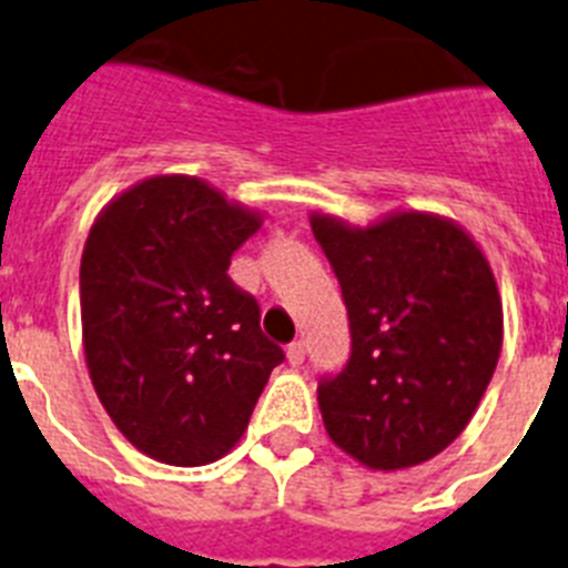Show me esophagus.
Instances as JSON below:
<instances>
[{"label": "esophagus", "mask_w": 568, "mask_h": 568, "mask_svg": "<svg viewBox=\"0 0 568 568\" xmlns=\"http://www.w3.org/2000/svg\"><path fill=\"white\" fill-rule=\"evenodd\" d=\"M285 357H288L291 366H300V363L305 359V343H303V339H294V343L285 348Z\"/></svg>", "instance_id": "1"}]
</instances>
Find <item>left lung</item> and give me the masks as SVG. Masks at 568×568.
I'll return each mask as SVG.
<instances>
[{
	"label": "left lung",
	"mask_w": 568,
	"mask_h": 568,
	"mask_svg": "<svg viewBox=\"0 0 568 568\" xmlns=\"http://www.w3.org/2000/svg\"><path fill=\"white\" fill-rule=\"evenodd\" d=\"M308 220L352 328V357L317 386L325 432L374 471L420 466L460 437L495 374L503 303L489 260L455 220L426 211L366 229Z\"/></svg>",
	"instance_id": "left-lung-1"
}]
</instances>
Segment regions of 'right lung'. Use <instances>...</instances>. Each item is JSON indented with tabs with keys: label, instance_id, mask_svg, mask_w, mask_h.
I'll return each instance as SVG.
<instances>
[{
	"label": "right lung",
	"instance_id": "obj_1",
	"mask_svg": "<svg viewBox=\"0 0 568 568\" xmlns=\"http://www.w3.org/2000/svg\"><path fill=\"white\" fill-rule=\"evenodd\" d=\"M260 225V211L185 174L148 176L93 220L79 265L88 374L142 455L168 466L229 455L283 363L256 300L229 277Z\"/></svg>",
	"mask_w": 568,
	"mask_h": 568
}]
</instances>
